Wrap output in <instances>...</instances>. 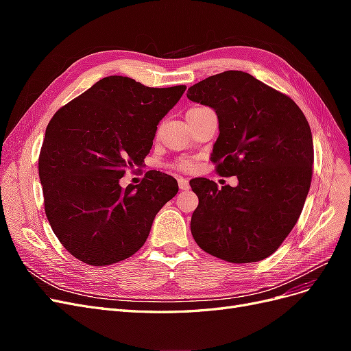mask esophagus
I'll use <instances>...</instances> for the list:
<instances>
[{
  "label": "esophagus",
  "mask_w": 351,
  "mask_h": 351,
  "mask_svg": "<svg viewBox=\"0 0 351 351\" xmlns=\"http://www.w3.org/2000/svg\"><path fill=\"white\" fill-rule=\"evenodd\" d=\"M178 187L182 190H189V180L184 177H178Z\"/></svg>",
  "instance_id": "34e87169"
}]
</instances>
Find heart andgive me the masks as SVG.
Returning <instances> with one entry per match:
<instances>
[{"label": "heart", "mask_w": 351, "mask_h": 351, "mask_svg": "<svg viewBox=\"0 0 351 351\" xmlns=\"http://www.w3.org/2000/svg\"><path fill=\"white\" fill-rule=\"evenodd\" d=\"M197 108H200V107H197ZM192 110H196V108H192ZM189 111H190V110H189ZM174 167H176L177 169H182V171H189V169L193 168V162H192V161H186V159H183V161L176 162Z\"/></svg>", "instance_id": "b5f03b06"}]
</instances>
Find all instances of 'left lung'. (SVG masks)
Masks as SVG:
<instances>
[{"mask_svg": "<svg viewBox=\"0 0 351 351\" xmlns=\"http://www.w3.org/2000/svg\"><path fill=\"white\" fill-rule=\"evenodd\" d=\"M187 98L214 108L219 136L212 162L237 187L190 180L199 197L190 228L197 246L231 263L258 262L277 250L309 193L313 141L309 123L287 95L230 70L206 77Z\"/></svg>", "mask_w": 351, "mask_h": 351, "instance_id": "left-lung-1", "label": "left lung"}]
</instances>
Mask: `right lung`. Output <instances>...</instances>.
Wrapping results in <instances>:
<instances>
[{"label": "right lung", "mask_w": 351, "mask_h": 351, "mask_svg": "<svg viewBox=\"0 0 351 351\" xmlns=\"http://www.w3.org/2000/svg\"><path fill=\"white\" fill-rule=\"evenodd\" d=\"M184 90L108 76L48 123L38 164L45 214L74 258L105 267L145 244L155 215L177 195V180L147 171L141 184L123 189L120 178L143 162L158 123Z\"/></svg>", "instance_id": "right-lung-1"}]
</instances>
